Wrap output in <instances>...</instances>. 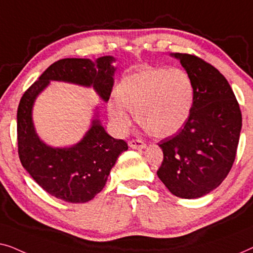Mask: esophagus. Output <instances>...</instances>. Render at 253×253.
Wrapping results in <instances>:
<instances>
[{
    "instance_id": "esophagus-1",
    "label": "esophagus",
    "mask_w": 253,
    "mask_h": 253,
    "mask_svg": "<svg viewBox=\"0 0 253 253\" xmlns=\"http://www.w3.org/2000/svg\"><path fill=\"white\" fill-rule=\"evenodd\" d=\"M131 149H143L145 148V143L142 140H130L128 142Z\"/></svg>"
}]
</instances>
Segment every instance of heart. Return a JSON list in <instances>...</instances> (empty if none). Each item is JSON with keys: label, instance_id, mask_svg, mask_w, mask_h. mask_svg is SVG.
I'll list each match as a JSON object with an SVG mask.
<instances>
[{"label": "heart", "instance_id": "heart-1", "mask_svg": "<svg viewBox=\"0 0 253 253\" xmlns=\"http://www.w3.org/2000/svg\"><path fill=\"white\" fill-rule=\"evenodd\" d=\"M194 95L193 80L184 70L147 67L123 79L117 88L119 103L110 102L108 111L119 130L129 127V111L147 133L169 137L189 119Z\"/></svg>", "mask_w": 253, "mask_h": 253}]
</instances>
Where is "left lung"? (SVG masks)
I'll list each match as a JSON object with an SVG mask.
<instances>
[{
	"label": "left lung",
	"instance_id": "obj_1",
	"mask_svg": "<svg viewBox=\"0 0 253 253\" xmlns=\"http://www.w3.org/2000/svg\"><path fill=\"white\" fill-rule=\"evenodd\" d=\"M194 84L188 122L159 142L164 159L157 175L170 193L198 198L215 189L232 169L240 140L242 113L226 78L199 57L173 54Z\"/></svg>",
	"mask_w": 253,
	"mask_h": 253
}]
</instances>
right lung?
I'll use <instances>...</instances> for the list:
<instances>
[{
  "instance_id": "add662e5",
  "label": "right lung",
  "mask_w": 253,
  "mask_h": 253,
  "mask_svg": "<svg viewBox=\"0 0 253 253\" xmlns=\"http://www.w3.org/2000/svg\"><path fill=\"white\" fill-rule=\"evenodd\" d=\"M113 60L112 56L99 57L95 63L84 58L57 60L20 98L17 141L21 165L39 186L62 201L84 203L94 198L104 188L110 170L128 145L124 140L110 136L98 119H95L86 136L78 144L63 149L48 147L34 130L33 103L50 80L92 86L105 102L109 101L115 84Z\"/></svg>"
}]
</instances>
